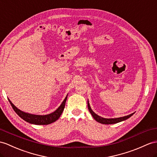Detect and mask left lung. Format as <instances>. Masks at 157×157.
<instances>
[{"mask_svg":"<svg viewBox=\"0 0 157 157\" xmlns=\"http://www.w3.org/2000/svg\"><path fill=\"white\" fill-rule=\"evenodd\" d=\"M88 104V109H89V112L90 113V114H92V116L93 117V118H94L95 120H96L97 122H98V123H100L101 124H115V123H119V122H121V121H123L124 120H127V118L131 117L132 114L135 113H132L131 114H129V115H127V116H125V117H120V118H102V117H99L98 115H97V114H95L93 110H92L90 106V105L89 103V101H88L87 102Z\"/></svg>","mask_w":157,"mask_h":157,"instance_id":"8db88e82","label":"left lung"}]
</instances>
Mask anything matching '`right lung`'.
I'll use <instances>...</instances> for the list:
<instances>
[{"label": "right lung", "mask_w": 157, "mask_h": 157, "mask_svg": "<svg viewBox=\"0 0 157 157\" xmlns=\"http://www.w3.org/2000/svg\"><path fill=\"white\" fill-rule=\"evenodd\" d=\"M67 99V96L66 98H64V100L62 102V104L60 105L59 107L57 109L55 112H53L52 113H51L49 114H47V115H34V114H31L29 113H25L22 110H19L17 109L16 106H15L11 101L9 99V101L10 103L11 106H12L13 109L15 111L18 115L22 119L25 120V121L28 122L29 123L31 124H43V125H46V124H49L51 123H54L56 120H58L60 116L62 114L63 111L64 110V106H65V103Z\"/></svg>", "instance_id": "1"}]
</instances>
